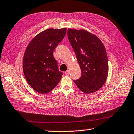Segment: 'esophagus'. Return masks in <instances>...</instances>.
Returning <instances> with one entry per match:
<instances>
[{
    "label": "esophagus",
    "mask_w": 134,
    "mask_h": 134,
    "mask_svg": "<svg viewBox=\"0 0 134 134\" xmlns=\"http://www.w3.org/2000/svg\"><path fill=\"white\" fill-rule=\"evenodd\" d=\"M64 74H66V75H69L70 74V71L69 70H67L66 71H65Z\"/></svg>",
    "instance_id": "esophagus-1"
}]
</instances>
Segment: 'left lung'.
<instances>
[{"label": "left lung", "instance_id": "obj_1", "mask_svg": "<svg viewBox=\"0 0 134 134\" xmlns=\"http://www.w3.org/2000/svg\"><path fill=\"white\" fill-rule=\"evenodd\" d=\"M67 36L81 70L80 77L74 83L84 93H93L107 79L109 67L105 48L97 37L85 30L68 29Z\"/></svg>", "mask_w": 134, "mask_h": 134}]
</instances>
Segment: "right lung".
I'll list each match as a JSON object with an SVG mask.
<instances>
[{"instance_id": "add662e5", "label": "right lung", "mask_w": 134, "mask_h": 134, "mask_svg": "<svg viewBox=\"0 0 134 134\" xmlns=\"http://www.w3.org/2000/svg\"><path fill=\"white\" fill-rule=\"evenodd\" d=\"M66 34V28L48 29L30 41L23 58V71L28 84L38 93H49L57 86L63 72L58 70L53 52Z\"/></svg>"}]
</instances>
